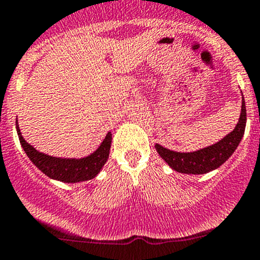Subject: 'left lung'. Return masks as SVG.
I'll list each match as a JSON object with an SVG mask.
<instances>
[{
	"instance_id": "left-lung-1",
	"label": "left lung",
	"mask_w": 260,
	"mask_h": 260,
	"mask_svg": "<svg viewBox=\"0 0 260 260\" xmlns=\"http://www.w3.org/2000/svg\"><path fill=\"white\" fill-rule=\"evenodd\" d=\"M246 125V109L245 101H241V111L239 121L235 129L223 136L221 140L206 148L199 149L188 153L174 151L168 148L155 144V149L164 161L171 167L173 171L183 174H205L215 171L222 166L238 148L245 131Z\"/></svg>"
}]
</instances>
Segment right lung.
<instances>
[{"label":"right lung","mask_w":260,"mask_h":260,"mask_svg":"<svg viewBox=\"0 0 260 260\" xmlns=\"http://www.w3.org/2000/svg\"><path fill=\"white\" fill-rule=\"evenodd\" d=\"M16 131L19 135L20 144L29 156L30 160L49 178L64 183H78V182L89 181L97 177V174L104 168L110 155L112 134L107 133L99 148L89 155L83 158H58L37 150L31 144L27 143L20 131L19 122L16 120Z\"/></svg>","instance_id":"add662e5"}]
</instances>
